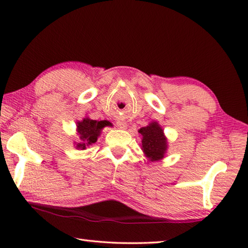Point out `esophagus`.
I'll list each match as a JSON object with an SVG mask.
<instances>
[{
	"mask_svg": "<svg viewBox=\"0 0 248 248\" xmlns=\"http://www.w3.org/2000/svg\"><path fill=\"white\" fill-rule=\"evenodd\" d=\"M116 126L121 129H126L127 124H126V122H124V121H119V122H116Z\"/></svg>",
	"mask_w": 248,
	"mask_h": 248,
	"instance_id": "obj_1",
	"label": "esophagus"
}]
</instances>
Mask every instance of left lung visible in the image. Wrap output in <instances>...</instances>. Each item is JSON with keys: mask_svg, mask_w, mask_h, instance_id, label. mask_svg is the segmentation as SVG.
I'll list each match as a JSON object with an SVG mask.
<instances>
[{"mask_svg": "<svg viewBox=\"0 0 248 248\" xmlns=\"http://www.w3.org/2000/svg\"><path fill=\"white\" fill-rule=\"evenodd\" d=\"M138 133L142 136L141 149L146 157L153 162L163 159L168 149V141L163 129L157 122H151L148 126L141 127Z\"/></svg>", "mask_w": 248, "mask_h": 248, "instance_id": "8db88e82", "label": "left lung"}]
</instances>
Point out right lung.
I'll use <instances>...</instances> for the list:
<instances>
[{"mask_svg": "<svg viewBox=\"0 0 248 248\" xmlns=\"http://www.w3.org/2000/svg\"><path fill=\"white\" fill-rule=\"evenodd\" d=\"M110 122L108 121H95L89 117H85L82 121L77 122V134L79 142H75L77 149H86L87 146H90L97 141L98 137L101 134L102 129L108 126Z\"/></svg>", "mask_w": 248, "mask_h": 248, "instance_id": "right-lung-1", "label": "right lung"}]
</instances>
